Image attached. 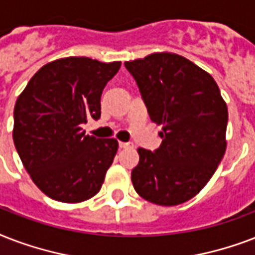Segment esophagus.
Here are the masks:
<instances>
[{
	"label": "esophagus",
	"instance_id": "1",
	"mask_svg": "<svg viewBox=\"0 0 255 255\" xmlns=\"http://www.w3.org/2000/svg\"><path fill=\"white\" fill-rule=\"evenodd\" d=\"M120 147H121V149H131V147H133V143H131V142H120Z\"/></svg>",
	"mask_w": 255,
	"mask_h": 255
}]
</instances>
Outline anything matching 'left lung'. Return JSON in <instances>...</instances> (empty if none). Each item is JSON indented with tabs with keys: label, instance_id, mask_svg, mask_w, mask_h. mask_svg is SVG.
Masks as SVG:
<instances>
[{
	"label": "left lung",
	"instance_id": "obj_1",
	"mask_svg": "<svg viewBox=\"0 0 255 255\" xmlns=\"http://www.w3.org/2000/svg\"><path fill=\"white\" fill-rule=\"evenodd\" d=\"M150 120L162 125L154 151L138 149L131 182L161 206L191 199L209 182L226 150L228 106L213 77L178 54L154 53L125 62Z\"/></svg>",
	"mask_w": 255,
	"mask_h": 255
}]
</instances>
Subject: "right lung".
Segmentation results:
<instances>
[{
    "label": "right lung",
    "instance_id": "add662e5",
    "mask_svg": "<svg viewBox=\"0 0 255 255\" xmlns=\"http://www.w3.org/2000/svg\"><path fill=\"white\" fill-rule=\"evenodd\" d=\"M121 62L68 57L31 77L14 106L13 141L33 182L52 199L77 203L100 191L113 163L114 138L85 135L101 117V94Z\"/></svg>",
    "mask_w": 255,
    "mask_h": 255
}]
</instances>
